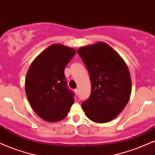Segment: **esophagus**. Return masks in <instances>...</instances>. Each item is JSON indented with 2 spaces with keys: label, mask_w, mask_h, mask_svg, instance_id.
<instances>
[{
  "label": "esophagus",
  "mask_w": 155,
  "mask_h": 155,
  "mask_svg": "<svg viewBox=\"0 0 155 155\" xmlns=\"http://www.w3.org/2000/svg\"><path fill=\"white\" fill-rule=\"evenodd\" d=\"M74 91H75V93H76V95H77L78 94H79V89H75V90H74Z\"/></svg>",
  "instance_id": "obj_1"
}]
</instances>
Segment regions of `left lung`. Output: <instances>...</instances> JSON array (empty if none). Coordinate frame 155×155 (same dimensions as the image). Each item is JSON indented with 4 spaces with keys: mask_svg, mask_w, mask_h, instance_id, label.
<instances>
[{
    "mask_svg": "<svg viewBox=\"0 0 155 155\" xmlns=\"http://www.w3.org/2000/svg\"><path fill=\"white\" fill-rule=\"evenodd\" d=\"M77 52L90 74L92 90L81 104L90 120L106 123L117 117L128 102L131 77L125 62L104 42L80 47Z\"/></svg>",
    "mask_w": 155,
    "mask_h": 155,
    "instance_id": "8db88e82",
    "label": "left lung"
}]
</instances>
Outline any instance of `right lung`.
Wrapping results in <instances>:
<instances>
[{"instance_id": "obj_1", "label": "right lung", "mask_w": 155, "mask_h": 155, "mask_svg": "<svg viewBox=\"0 0 155 155\" xmlns=\"http://www.w3.org/2000/svg\"><path fill=\"white\" fill-rule=\"evenodd\" d=\"M75 54L72 48L52 44L35 58L28 69L25 84L27 97L35 114L47 122L63 120L74 103L64 71Z\"/></svg>"}]
</instances>
